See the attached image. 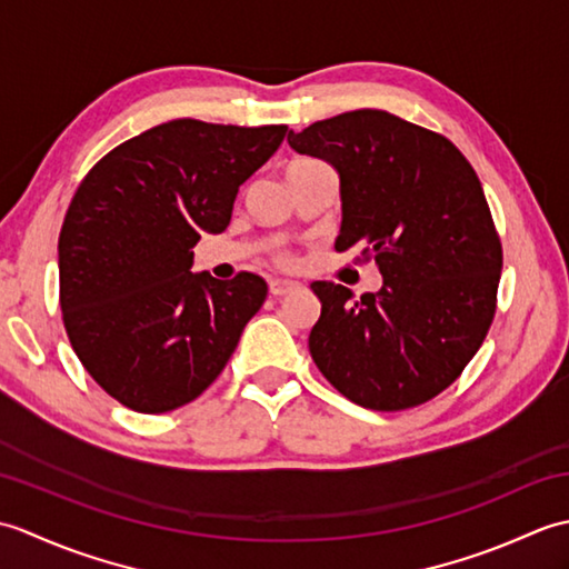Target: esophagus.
I'll use <instances>...</instances> for the list:
<instances>
[{"mask_svg": "<svg viewBox=\"0 0 569 569\" xmlns=\"http://www.w3.org/2000/svg\"><path fill=\"white\" fill-rule=\"evenodd\" d=\"M296 286L298 283L288 281V278H273V281L269 283V291H271V296H286V293H291Z\"/></svg>", "mask_w": 569, "mask_h": 569, "instance_id": "34e87169", "label": "esophagus"}]
</instances>
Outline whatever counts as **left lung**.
Instances as JSON below:
<instances>
[{"label": "left lung", "instance_id": "8db88e82", "mask_svg": "<svg viewBox=\"0 0 569 569\" xmlns=\"http://www.w3.org/2000/svg\"><path fill=\"white\" fill-rule=\"evenodd\" d=\"M298 153L340 176L337 251L365 244L383 283L355 298L316 281L308 347L337 391L371 410H403L450 386L497 310L501 241L475 168L452 141L383 110H355L288 131Z\"/></svg>", "mask_w": 569, "mask_h": 569}]
</instances>
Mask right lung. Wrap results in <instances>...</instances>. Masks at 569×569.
<instances>
[{"label":"right lung","instance_id":"right-lung-1","mask_svg":"<svg viewBox=\"0 0 569 569\" xmlns=\"http://www.w3.org/2000/svg\"><path fill=\"white\" fill-rule=\"evenodd\" d=\"M288 127L173 119L92 166L58 239L60 310L82 367L137 413L190 403L220 377L266 281L192 273V247L232 220L239 186Z\"/></svg>","mask_w":569,"mask_h":569}]
</instances>
